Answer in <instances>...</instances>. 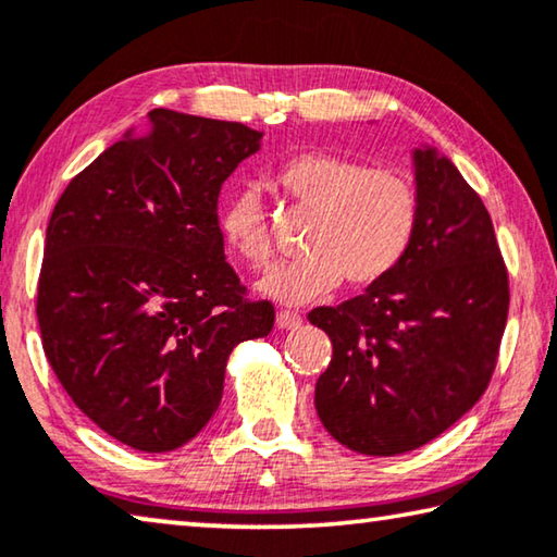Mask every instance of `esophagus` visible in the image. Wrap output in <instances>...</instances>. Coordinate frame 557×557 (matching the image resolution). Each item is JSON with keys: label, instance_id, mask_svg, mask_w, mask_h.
Wrapping results in <instances>:
<instances>
[{"label": "esophagus", "instance_id": "obj_1", "mask_svg": "<svg viewBox=\"0 0 557 557\" xmlns=\"http://www.w3.org/2000/svg\"><path fill=\"white\" fill-rule=\"evenodd\" d=\"M302 324V314H297L293 310H280L277 312V326L280 330H297Z\"/></svg>", "mask_w": 557, "mask_h": 557}]
</instances>
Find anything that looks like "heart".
Wrapping results in <instances>:
<instances>
[{
	"label": "heart",
	"instance_id": "heart-1",
	"mask_svg": "<svg viewBox=\"0 0 557 557\" xmlns=\"http://www.w3.org/2000/svg\"><path fill=\"white\" fill-rule=\"evenodd\" d=\"M282 196L312 210L305 255L280 264L260 282L280 302H310L339 280L364 287L382 280L409 250L419 220L413 185L389 168H367L355 158L305 151L275 171ZM220 233L250 268H268L272 240L268 215L255 190H240L220 208Z\"/></svg>",
	"mask_w": 557,
	"mask_h": 557
}]
</instances>
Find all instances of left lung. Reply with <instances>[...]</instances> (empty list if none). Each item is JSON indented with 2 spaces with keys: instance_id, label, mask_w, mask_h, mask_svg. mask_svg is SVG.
Instances as JSON below:
<instances>
[{
  "instance_id": "left-lung-1",
  "label": "left lung",
  "mask_w": 557,
  "mask_h": 557,
  "mask_svg": "<svg viewBox=\"0 0 557 557\" xmlns=\"http://www.w3.org/2000/svg\"><path fill=\"white\" fill-rule=\"evenodd\" d=\"M419 220L389 275L307 320L332 339L314 406L342 446L413 451L488 389L508 320V270L483 200L436 148L413 151Z\"/></svg>"
}]
</instances>
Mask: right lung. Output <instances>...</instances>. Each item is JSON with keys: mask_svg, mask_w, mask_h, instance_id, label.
I'll return each mask as SVG.
<instances>
[{"mask_svg": "<svg viewBox=\"0 0 557 557\" xmlns=\"http://www.w3.org/2000/svg\"><path fill=\"white\" fill-rule=\"evenodd\" d=\"M61 193L37 293L44 355L72 401L136 451L188 444L213 419L240 342L275 307L225 262L218 196L260 148L235 121L153 109Z\"/></svg>", "mask_w": 557, "mask_h": 557, "instance_id": "right-lung-1", "label": "right lung"}]
</instances>
